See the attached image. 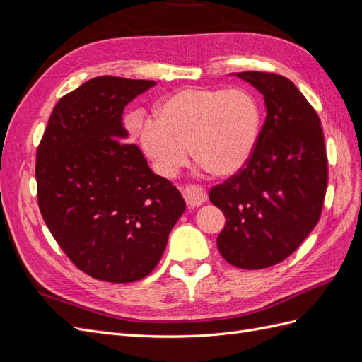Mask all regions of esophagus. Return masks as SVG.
<instances>
[{"mask_svg":"<svg viewBox=\"0 0 362 362\" xmlns=\"http://www.w3.org/2000/svg\"><path fill=\"white\" fill-rule=\"evenodd\" d=\"M182 194L190 206H199L206 201V192L196 184H189L182 189Z\"/></svg>","mask_w":362,"mask_h":362,"instance_id":"34e87169","label":"esophagus"}]
</instances>
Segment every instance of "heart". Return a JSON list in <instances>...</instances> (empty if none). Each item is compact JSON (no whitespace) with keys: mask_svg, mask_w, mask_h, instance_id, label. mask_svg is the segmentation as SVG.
<instances>
[{"mask_svg":"<svg viewBox=\"0 0 362 362\" xmlns=\"http://www.w3.org/2000/svg\"><path fill=\"white\" fill-rule=\"evenodd\" d=\"M261 128L254 95L243 89L187 87L169 95L139 131V144L161 177L172 178L192 156L216 177L249 161Z\"/></svg>","mask_w":362,"mask_h":362,"instance_id":"heart-1","label":"heart"}]
</instances>
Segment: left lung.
<instances>
[{
	"label": "left lung",
	"mask_w": 362,
	"mask_h": 362,
	"mask_svg": "<svg viewBox=\"0 0 362 362\" xmlns=\"http://www.w3.org/2000/svg\"><path fill=\"white\" fill-rule=\"evenodd\" d=\"M264 95L267 116L245 166L208 198L225 214L217 237L231 266L258 270L288 258L322 214L327 156L320 117L288 78L273 72H238Z\"/></svg>",
	"instance_id": "obj_1"
}]
</instances>
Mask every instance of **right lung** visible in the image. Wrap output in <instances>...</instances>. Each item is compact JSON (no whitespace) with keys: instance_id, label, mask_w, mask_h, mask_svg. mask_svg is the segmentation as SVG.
<instances>
[{"instance_id":"add662e5","label":"right lung","mask_w":362,"mask_h":362,"mask_svg":"<svg viewBox=\"0 0 362 362\" xmlns=\"http://www.w3.org/2000/svg\"><path fill=\"white\" fill-rule=\"evenodd\" d=\"M156 81L96 76L54 107L36 152L37 202L86 275L134 282L156 269L185 210L180 190L128 144L122 113Z\"/></svg>"}]
</instances>
